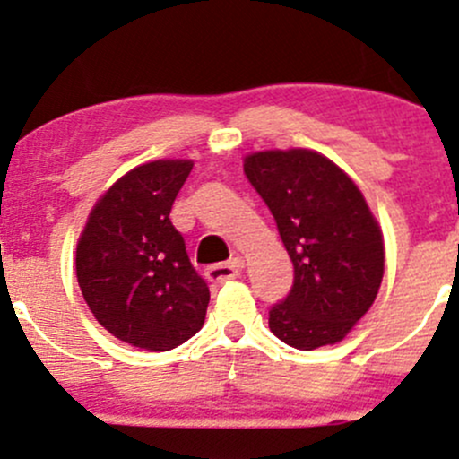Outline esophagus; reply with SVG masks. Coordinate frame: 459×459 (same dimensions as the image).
Listing matches in <instances>:
<instances>
[{"mask_svg": "<svg viewBox=\"0 0 459 459\" xmlns=\"http://www.w3.org/2000/svg\"><path fill=\"white\" fill-rule=\"evenodd\" d=\"M242 259H233L229 264H213V266L204 270V274L211 283H224L230 281V279H238L239 273H242Z\"/></svg>", "mask_w": 459, "mask_h": 459, "instance_id": "esophagus-1", "label": "esophagus"}]
</instances>
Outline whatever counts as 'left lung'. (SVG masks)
Segmentation results:
<instances>
[{"instance_id": "1", "label": "left lung", "mask_w": 459, "mask_h": 459, "mask_svg": "<svg viewBox=\"0 0 459 459\" xmlns=\"http://www.w3.org/2000/svg\"><path fill=\"white\" fill-rule=\"evenodd\" d=\"M244 173L294 266L290 292L268 312L270 332L297 350L339 343L371 307L385 273L383 233L363 193L310 149L250 153Z\"/></svg>"}]
</instances>
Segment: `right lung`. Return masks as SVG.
I'll return each mask as SVG.
<instances>
[{"mask_svg":"<svg viewBox=\"0 0 459 459\" xmlns=\"http://www.w3.org/2000/svg\"><path fill=\"white\" fill-rule=\"evenodd\" d=\"M191 160L125 173L96 202L76 246V279L96 321L125 343L167 351L204 323L209 286L169 220Z\"/></svg>","mask_w":459,"mask_h":459,"instance_id":"right-lung-1","label":"right lung"}]
</instances>
